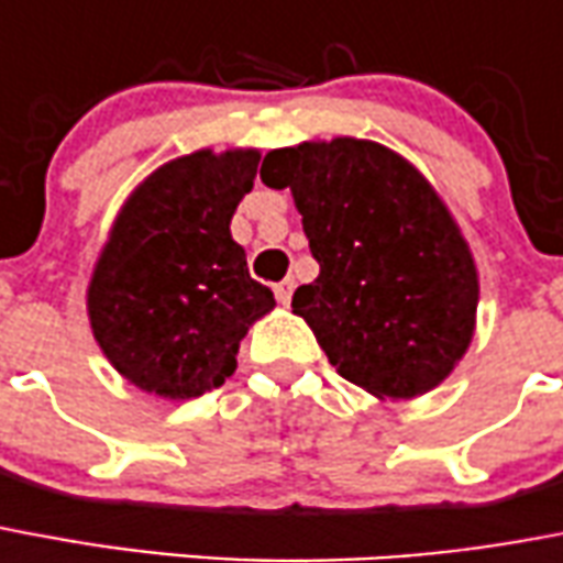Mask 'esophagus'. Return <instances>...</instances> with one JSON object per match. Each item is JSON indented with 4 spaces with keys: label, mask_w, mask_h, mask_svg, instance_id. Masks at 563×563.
I'll return each mask as SVG.
<instances>
[{
    "label": "esophagus",
    "mask_w": 563,
    "mask_h": 563,
    "mask_svg": "<svg viewBox=\"0 0 563 563\" xmlns=\"http://www.w3.org/2000/svg\"><path fill=\"white\" fill-rule=\"evenodd\" d=\"M294 278H285V282H278L273 290H276V299L282 305H290V299H294Z\"/></svg>",
    "instance_id": "obj_1"
}]
</instances>
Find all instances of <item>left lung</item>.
<instances>
[{"mask_svg":"<svg viewBox=\"0 0 563 563\" xmlns=\"http://www.w3.org/2000/svg\"><path fill=\"white\" fill-rule=\"evenodd\" d=\"M319 276L294 294L331 366L377 401L444 384L471 349L479 269L442 195L393 147L357 136L276 147Z\"/></svg>","mask_w":563,"mask_h":563,"instance_id":"1","label":"left lung"}]
</instances>
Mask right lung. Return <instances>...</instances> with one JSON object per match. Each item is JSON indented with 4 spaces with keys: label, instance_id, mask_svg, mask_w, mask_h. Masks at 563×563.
<instances>
[{
    "label": "right lung",
    "instance_id": "add662e5",
    "mask_svg": "<svg viewBox=\"0 0 563 563\" xmlns=\"http://www.w3.org/2000/svg\"><path fill=\"white\" fill-rule=\"evenodd\" d=\"M258 159V147H200L162 162L112 220L87 317L103 357L142 393L188 401L220 386L246 331L276 308L229 229Z\"/></svg>",
    "mask_w": 563,
    "mask_h": 563
}]
</instances>
